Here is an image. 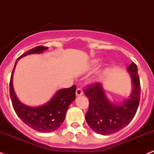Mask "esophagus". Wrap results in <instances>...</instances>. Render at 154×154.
<instances>
[{"mask_svg": "<svg viewBox=\"0 0 154 154\" xmlns=\"http://www.w3.org/2000/svg\"><path fill=\"white\" fill-rule=\"evenodd\" d=\"M82 94H83V91H82V88H77V91H76V95L77 96H81Z\"/></svg>", "mask_w": 154, "mask_h": 154, "instance_id": "obj_1", "label": "esophagus"}]
</instances>
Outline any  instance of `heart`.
<instances>
[{"instance_id":"1","label":"heart","mask_w":154,"mask_h":154,"mask_svg":"<svg viewBox=\"0 0 154 154\" xmlns=\"http://www.w3.org/2000/svg\"><path fill=\"white\" fill-rule=\"evenodd\" d=\"M94 63H97V61H95Z\"/></svg>"}]
</instances>
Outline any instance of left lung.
<instances>
[{
	"label": "left lung",
	"instance_id": "obj_1",
	"mask_svg": "<svg viewBox=\"0 0 154 154\" xmlns=\"http://www.w3.org/2000/svg\"><path fill=\"white\" fill-rule=\"evenodd\" d=\"M132 81V92L122 103L110 101L100 82L92 84L84 91L89 106L85 120L97 134L109 135L119 131L132 120L140 100V81L137 66L132 62L127 68Z\"/></svg>",
	"mask_w": 154,
	"mask_h": 154
}]
</instances>
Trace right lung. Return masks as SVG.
Instances as JSON below:
<instances>
[{"instance_id": "right-lung-1", "label": "right lung", "mask_w": 154, "mask_h": 154, "mask_svg": "<svg viewBox=\"0 0 154 154\" xmlns=\"http://www.w3.org/2000/svg\"><path fill=\"white\" fill-rule=\"evenodd\" d=\"M48 47L43 46L30 49L17 58L13 69L9 83L10 97L14 111L20 119L34 130L41 133H50L59 128L63 122L66 111L71 103L75 100L76 85L58 90L46 104L38 107H31L20 103L13 89V73L17 60L31 54H40Z\"/></svg>"}]
</instances>
